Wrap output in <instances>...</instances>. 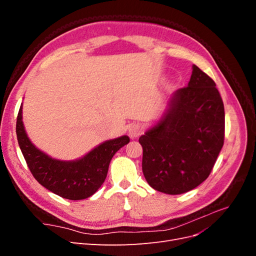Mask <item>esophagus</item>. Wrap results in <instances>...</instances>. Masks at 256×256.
Segmentation results:
<instances>
[{"instance_id": "esophagus-1", "label": "esophagus", "mask_w": 256, "mask_h": 256, "mask_svg": "<svg viewBox=\"0 0 256 256\" xmlns=\"http://www.w3.org/2000/svg\"><path fill=\"white\" fill-rule=\"evenodd\" d=\"M143 128L141 125H138V124H132L129 127V136L130 138H138L142 134Z\"/></svg>"}]
</instances>
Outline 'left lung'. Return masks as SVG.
I'll return each mask as SVG.
<instances>
[{
    "label": "left lung",
    "mask_w": 256,
    "mask_h": 256,
    "mask_svg": "<svg viewBox=\"0 0 256 256\" xmlns=\"http://www.w3.org/2000/svg\"><path fill=\"white\" fill-rule=\"evenodd\" d=\"M224 128V106L216 83L193 65L188 86L174 92L164 118L138 138L147 182L166 194L196 188L212 173Z\"/></svg>",
    "instance_id": "8db88e82"
}]
</instances>
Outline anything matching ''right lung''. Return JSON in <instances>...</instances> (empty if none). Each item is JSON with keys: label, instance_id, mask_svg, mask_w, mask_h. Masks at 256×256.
I'll use <instances>...</instances> for the list:
<instances>
[{"label": "right lung", "instance_id": "add662e5", "mask_svg": "<svg viewBox=\"0 0 256 256\" xmlns=\"http://www.w3.org/2000/svg\"><path fill=\"white\" fill-rule=\"evenodd\" d=\"M16 132L20 150L35 180L44 188L68 200H84L102 187L114 154L129 143L122 136L106 141L74 161L53 159L33 145L22 122V104L17 116Z\"/></svg>", "mask_w": 256, "mask_h": 256}]
</instances>
